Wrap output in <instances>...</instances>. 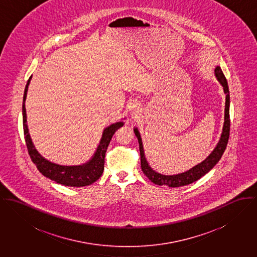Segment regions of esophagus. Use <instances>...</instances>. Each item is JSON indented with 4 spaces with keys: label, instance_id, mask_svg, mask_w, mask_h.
Returning <instances> with one entry per match:
<instances>
[{
    "label": "esophagus",
    "instance_id": "obj_1",
    "mask_svg": "<svg viewBox=\"0 0 257 257\" xmlns=\"http://www.w3.org/2000/svg\"><path fill=\"white\" fill-rule=\"evenodd\" d=\"M129 110H130L132 116L135 117V118L140 113V109H139V106H138L137 103H131V105L129 107Z\"/></svg>",
    "mask_w": 257,
    "mask_h": 257
}]
</instances>
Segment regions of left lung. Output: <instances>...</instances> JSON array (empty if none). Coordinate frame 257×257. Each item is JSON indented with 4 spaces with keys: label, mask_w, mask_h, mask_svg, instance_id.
<instances>
[{
    "label": "left lung",
    "mask_w": 257,
    "mask_h": 257,
    "mask_svg": "<svg viewBox=\"0 0 257 257\" xmlns=\"http://www.w3.org/2000/svg\"><path fill=\"white\" fill-rule=\"evenodd\" d=\"M215 76L218 80V82L222 85L224 88V92L226 94V105H225V120H224V126L222 130V134L220 137V140L215 147V149L212 151V153L198 165L193 167L192 169L187 171L173 174V175H165L162 173H159L154 171L149 163L147 162V159L145 157L144 147H143L142 138L140 135V132L137 128H134V133L138 139L139 147H140V155H141V168L145 175L155 184L158 185H167L170 187H179L184 186L187 184H190L196 180H198L203 175H205L207 172L211 171L217 163L221 160L227 145H228V137H229V90H228V82L225 78L224 73L222 72V69L220 66H216L214 69Z\"/></svg>",
    "instance_id": "left-lung-1"
}]
</instances>
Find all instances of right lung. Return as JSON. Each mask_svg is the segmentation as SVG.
<instances>
[{"mask_svg": "<svg viewBox=\"0 0 257 257\" xmlns=\"http://www.w3.org/2000/svg\"><path fill=\"white\" fill-rule=\"evenodd\" d=\"M31 78L32 76H30L25 88L24 100H23L24 133H25V139H26L31 161L36 166L37 170L40 171L44 176H46L47 178H50L51 180L56 181L60 184H63L66 186H73V187H82V186L92 184L101 176L103 172L104 157H105L107 147L110 143L115 131L124 125L123 121L116 122L104 128L100 142L98 144L92 158L88 162L80 166H61V165L51 163L38 153L29 135V127L27 123L26 99H27V94H28Z\"/></svg>", "mask_w": 257, "mask_h": 257, "instance_id": "right-lung-1", "label": "right lung"}]
</instances>
